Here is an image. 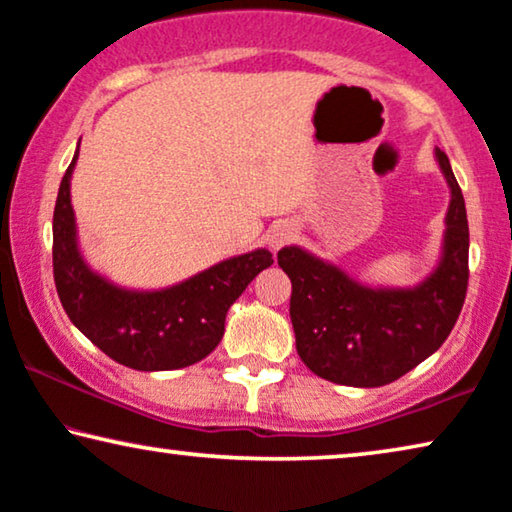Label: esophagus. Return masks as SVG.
Segmentation results:
<instances>
[{"label": "esophagus", "mask_w": 512, "mask_h": 512, "mask_svg": "<svg viewBox=\"0 0 512 512\" xmlns=\"http://www.w3.org/2000/svg\"><path fill=\"white\" fill-rule=\"evenodd\" d=\"M296 236V227L292 223H282V225H276L269 234V246L273 250H278L282 246H287L289 241H292Z\"/></svg>", "instance_id": "34e87169"}]
</instances>
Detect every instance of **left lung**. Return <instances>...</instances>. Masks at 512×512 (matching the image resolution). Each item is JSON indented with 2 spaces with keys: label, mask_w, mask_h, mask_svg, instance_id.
<instances>
[{
  "label": "left lung",
  "mask_w": 512,
  "mask_h": 512,
  "mask_svg": "<svg viewBox=\"0 0 512 512\" xmlns=\"http://www.w3.org/2000/svg\"><path fill=\"white\" fill-rule=\"evenodd\" d=\"M437 160L451 186L444 257L418 287L370 289L301 248L278 250L280 269L292 280L296 352L317 377L358 388L391 384L451 335L469 285V223L441 149Z\"/></svg>",
  "instance_id": "8db88e82"
}]
</instances>
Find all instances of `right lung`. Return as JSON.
I'll return each mask as SVG.
<instances>
[{
    "mask_svg": "<svg viewBox=\"0 0 512 512\" xmlns=\"http://www.w3.org/2000/svg\"><path fill=\"white\" fill-rule=\"evenodd\" d=\"M78 151L61 179L52 216V273L68 319L103 354L133 370H179L207 358L223 338L230 305L273 264L271 253L262 248L232 257L160 292L112 285L89 269L75 239L71 174Z\"/></svg>",
    "mask_w": 512,
    "mask_h": 512,
    "instance_id": "obj_1",
    "label": "right lung"
}]
</instances>
